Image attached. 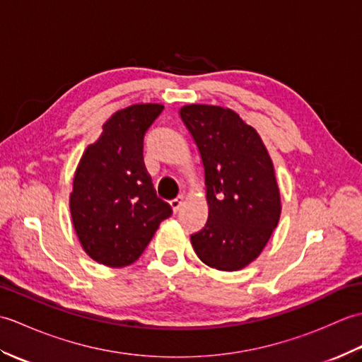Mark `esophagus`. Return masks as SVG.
I'll list each match as a JSON object with an SVG mask.
<instances>
[{
    "mask_svg": "<svg viewBox=\"0 0 362 362\" xmlns=\"http://www.w3.org/2000/svg\"><path fill=\"white\" fill-rule=\"evenodd\" d=\"M182 202H183V196H177L175 199H173L171 202H169V204H171V206H173L174 213L179 211V209H180V206H182Z\"/></svg>",
    "mask_w": 362,
    "mask_h": 362,
    "instance_id": "1",
    "label": "esophagus"
}]
</instances>
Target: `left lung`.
Instances as JSON below:
<instances>
[{
  "mask_svg": "<svg viewBox=\"0 0 362 362\" xmlns=\"http://www.w3.org/2000/svg\"><path fill=\"white\" fill-rule=\"evenodd\" d=\"M180 118L201 153L209 202V219L191 244L206 266L240 271L259 255L280 219L271 157L233 110L191 104Z\"/></svg>",
  "mask_w": 362,
  "mask_h": 362,
  "instance_id": "1",
  "label": "left lung"
}]
</instances>
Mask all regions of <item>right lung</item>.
<instances>
[{"label":"right lung","instance_id":"add662e5","mask_svg":"<svg viewBox=\"0 0 362 362\" xmlns=\"http://www.w3.org/2000/svg\"><path fill=\"white\" fill-rule=\"evenodd\" d=\"M161 112L160 104L117 112L81 158L70 210L83 250L98 263L132 264L160 222L173 214L171 205L157 196L143 160L144 135Z\"/></svg>","mask_w":362,"mask_h":362}]
</instances>
